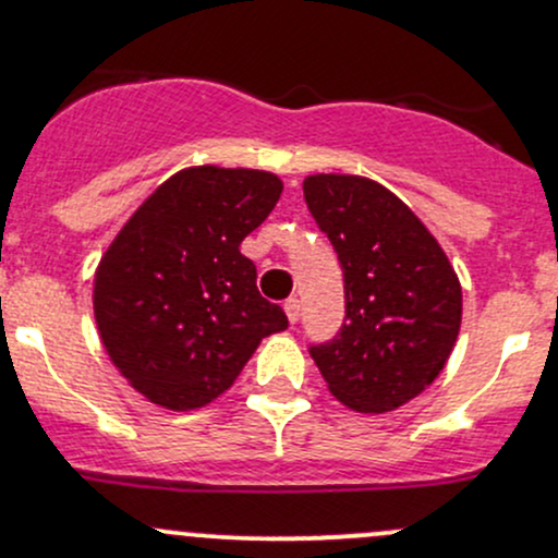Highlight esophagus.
Returning <instances> with one entry per match:
<instances>
[{
  "mask_svg": "<svg viewBox=\"0 0 558 558\" xmlns=\"http://www.w3.org/2000/svg\"><path fill=\"white\" fill-rule=\"evenodd\" d=\"M283 307H286V315H289V323H296L299 315H302V304H299V299L291 296Z\"/></svg>",
  "mask_w": 558,
  "mask_h": 558,
  "instance_id": "34e87169",
  "label": "esophagus"
}]
</instances>
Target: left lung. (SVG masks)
Here are the masks:
<instances>
[{"instance_id": "obj_1", "label": "left lung", "mask_w": 558, "mask_h": 558, "mask_svg": "<svg viewBox=\"0 0 558 558\" xmlns=\"http://www.w3.org/2000/svg\"><path fill=\"white\" fill-rule=\"evenodd\" d=\"M304 201L344 272L347 317L310 354L330 395L357 413L418 397L448 363L461 330V283L437 238L368 177L312 174Z\"/></svg>"}]
</instances>
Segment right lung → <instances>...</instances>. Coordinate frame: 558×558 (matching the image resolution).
Here are the masks:
<instances>
[{
    "label": "right lung",
    "mask_w": 558,
    "mask_h": 558,
    "mask_svg": "<svg viewBox=\"0 0 558 558\" xmlns=\"http://www.w3.org/2000/svg\"><path fill=\"white\" fill-rule=\"evenodd\" d=\"M283 182L259 169L190 167L113 238L95 272L102 347L140 395L167 410L209 405L289 317L256 289L243 238Z\"/></svg>",
    "instance_id": "add662e5"
}]
</instances>
